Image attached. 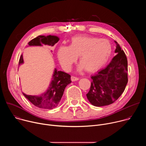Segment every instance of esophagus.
I'll list each match as a JSON object with an SVG mask.
<instances>
[{"instance_id":"1","label":"esophagus","mask_w":146,"mask_h":146,"mask_svg":"<svg viewBox=\"0 0 146 146\" xmlns=\"http://www.w3.org/2000/svg\"><path fill=\"white\" fill-rule=\"evenodd\" d=\"M71 80H72V81H75L78 80V78L76 77H74V76H72L71 77Z\"/></svg>"}]
</instances>
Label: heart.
Listing matches in <instances>:
<instances>
[{
    "instance_id": "1",
    "label": "heart",
    "mask_w": 146,
    "mask_h": 146,
    "mask_svg": "<svg viewBox=\"0 0 146 146\" xmlns=\"http://www.w3.org/2000/svg\"><path fill=\"white\" fill-rule=\"evenodd\" d=\"M111 52V45L106 39L78 36L72 38L69 47L59 48L58 58L62 67L69 71L79 56V70L93 72L106 64Z\"/></svg>"
}]
</instances>
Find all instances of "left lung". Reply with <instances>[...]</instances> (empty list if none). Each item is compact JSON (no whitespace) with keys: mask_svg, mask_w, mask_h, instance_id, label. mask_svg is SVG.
I'll list each match as a JSON object with an SVG mask.
<instances>
[{"mask_svg":"<svg viewBox=\"0 0 146 146\" xmlns=\"http://www.w3.org/2000/svg\"><path fill=\"white\" fill-rule=\"evenodd\" d=\"M117 55L105 68L91 76L90 90L86 95L92 105L108 106L114 103L125 89L128 83V61L117 41Z\"/></svg>","mask_w":146,"mask_h":146,"instance_id":"left-lung-1","label":"left lung"}]
</instances>
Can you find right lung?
Masks as SVG:
<instances>
[{
    "instance_id": "obj_1",
    "label": "right lung",
    "mask_w": 146,
    "mask_h": 146,
    "mask_svg": "<svg viewBox=\"0 0 146 146\" xmlns=\"http://www.w3.org/2000/svg\"><path fill=\"white\" fill-rule=\"evenodd\" d=\"M59 40L56 36H38L28 43L29 46H41L42 44L54 46ZM24 64L23 54L19 60V66ZM70 75L55 68L47 91L40 95H28L23 92L25 98L35 106L45 109H52L60 103L66 87L72 82Z\"/></svg>"
}]
</instances>
